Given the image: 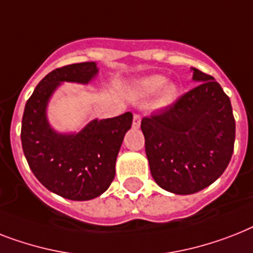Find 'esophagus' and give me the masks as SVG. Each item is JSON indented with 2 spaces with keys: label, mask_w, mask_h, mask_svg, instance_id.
<instances>
[{
  "label": "esophagus",
  "mask_w": 253,
  "mask_h": 253,
  "mask_svg": "<svg viewBox=\"0 0 253 253\" xmlns=\"http://www.w3.org/2000/svg\"><path fill=\"white\" fill-rule=\"evenodd\" d=\"M140 121H141V117L140 114H133V118H132V126L133 127H139L140 126Z\"/></svg>",
  "instance_id": "34e87169"
}]
</instances>
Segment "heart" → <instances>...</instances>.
I'll list each match as a JSON object with an SVG mask.
<instances>
[{"label":"heart","mask_w":253,"mask_h":253,"mask_svg":"<svg viewBox=\"0 0 253 253\" xmlns=\"http://www.w3.org/2000/svg\"><path fill=\"white\" fill-rule=\"evenodd\" d=\"M165 78L161 77V75H153V77H148L144 78L139 83V88L140 91H143L144 93H153V92L159 91L160 88L164 85L165 83ZM176 93V87L174 84H166L164 89L161 92V102L162 104H168L174 98Z\"/></svg>","instance_id":"heart-1"}]
</instances>
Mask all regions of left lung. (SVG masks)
<instances>
[{"label":"left lung","instance_id":"1","mask_svg":"<svg viewBox=\"0 0 253 253\" xmlns=\"http://www.w3.org/2000/svg\"><path fill=\"white\" fill-rule=\"evenodd\" d=\"M195 88L141 120L151 174L161 188L190 195L229 165L235 141L230 98L214 78L194 69Z\"/></svg>","mask_w":253,"mask_h":253}]
</instances>
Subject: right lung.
<instances>
[{"label":"right lung","mask_w":253,"mask_h":253,"mask_svg":"<svg viewBox=\"0 0 253 253\" xmlns=\"http://www.w3.org/2000/svg\"><path fill=\"white\" fill-rule=\"evenodd\" d=\"M97 74L94 62L73 63L49 73L27 100L22 147L32 173L49 191L70 200H91L105 192L116 175V160L132 114L92 121L77 135L50 128L45 108L61 82L88 83Z\"/></svg>","instance_id":"1"}]
</instances>
